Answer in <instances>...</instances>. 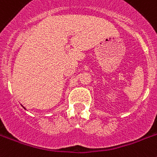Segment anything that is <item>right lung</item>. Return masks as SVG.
<instances>
[{
  "instance_id": "right-lung-1",
  "label": "right lung",
  "mask_w": 157,
  "mask_h": 157,
  "mask_svg": "<svg viewBox=\"0 0 157 157\" xmlns=\"http://www.w3.org/2000/svg\"><path fill=\"white\" fill-rule=\"evenodd\" d=\"M22 107H23V106H22ZM24 108V109H25V107H23Z\"/></svg>"
}]
</instances>
